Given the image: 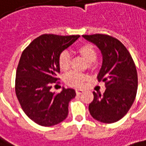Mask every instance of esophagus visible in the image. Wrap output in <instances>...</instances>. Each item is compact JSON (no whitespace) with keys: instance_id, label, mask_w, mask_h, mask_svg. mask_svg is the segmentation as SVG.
<instances>
[{"instance_id":"obj_1","label":"esophagus","mask_w":146,"mask_h":146,"mask_svg":"<svg viewBox=\"0 0 146 146\" xmlns=\"http://www.w3.org/2000/svg\"><path fill=\"white\" fill-rule=\"evenodd\" d=\"M82 93H84V91L82 90H79V89L76 90V94H78V95H79V94H81Z\"/></svg>"}]
</instances>
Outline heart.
<instances>
[{
  "instance_id": "1",
  "label": "heart",
  "mask_w": 146,
  "mask_h": 146,
  "mask_svg": "<svg viewBox=\"0 0 146 146\" xmlns=\"http://www.w3.org/2000/svg\"><path fill=\"white\" fill-rule=\"evenodd\" d=\"M77 52L82 57L86 59V61L89 62V67L92 68L94 65V62H95L98 59V51L93 44L90 43H85L81 45L77 48ZM71 60L70 55L67 51H63L60 53L58 56V65L60 70L66 72L70 68ZM87 77L84 74L71 72L68 73L65 76V82L67 85L73 87H81L84 85L85 81H86Z\"/></svg>"
}]
</instances>
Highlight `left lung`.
<instances>
[{"label": "left lung", "mask_w": 146, "mask_h": 146, "mask_svg": "<svg viewBox=\"0 0 146 146\" xmlns=\"http://www.w3.org/2000/svg\"><path fill=\"white\" fill-rule=\"evenodd\" d=\"M95 44L103 57L98 80L104 81L105 93L94 92L89 106L91 116L103 123H113L128 113L137 90V73L134 61L125 46L117 38L106 34L83 35Z\"/></svg>", "instance_id": "left-lung-1"}]
</instances>
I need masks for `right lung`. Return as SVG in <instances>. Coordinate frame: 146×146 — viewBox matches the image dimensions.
Listing matches in <instances>:
<instances>
[{
    "instance_id": "obj_1",
    "label": "right lung",
    "mask_w": 146,
    "mask_h": 146,
    "mask_svg": "<svg viewBox=\"0 0 146 146\" xmlns=\"http://www.w3.org/2000/svg\"><path fill=\"white\" fill-rule=\"evenodd\" d=\"M79 35L43 34L24 49L19 60L15 92L25 113L42 126H52L68 116L69 102L75 98L73 89L52 93V84L59 83L58 56L77 40Z\"/></svg>"
}]
</instances>
